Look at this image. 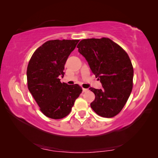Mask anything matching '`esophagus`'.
Wrapping results in <instances>:
<instances>
[{
  "instance_id": "obj_1",
  "label": "esophagus",
  "mask_w": 158,
  "mask_h": 158,
  "mask_svg": "<svg viewBox=\"0 0 158 158\" xmlns=\"http://www.w3.org/2000/svg\"><path fill=\"white\" fill-rule=\"evenodd\" d=\"M82 90H83V93H85V92L89 91V89H82Z\"/></svg>"
}]
</instances>
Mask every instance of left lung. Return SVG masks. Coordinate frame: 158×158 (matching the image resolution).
Here are the masks:
<instances>
[{"instance_id": "8db88e82", "label": "left lung", "mask_w": 158, "mask_h": 158, "mask_svg": "<svg viewBox=\"0 0 158 158\" xmlns=\"http://www.w3.org/2000/svg\"><path fill=\"white\" fill-rule=\"evenodd\" d=\"M77 48L102 85V89H89L95 95L90 106L102 117L116 116L132 89L134 70L127 53L106 37L82 40Z\"/></svg>"}]
</instances>
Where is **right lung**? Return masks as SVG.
I'll return each mask as SVG.
<instances>
[{"label": "right lung", "instance_id": "add662e5", "mask_svg": "<svg viewBox=\"0 0 158 158\" xmlns=\"http://www.w3.org/2000/svg\"><path fill=\"white\" fill-rule=\"evenodd\" d=\"M79 40H54L35 50L27 68L28 88L45 116L60 119L70 113L82 92L78 84L61 83L65 64Z\"/></svg>", "mask_w": 158, "mask_h": 158}]
</instances>
